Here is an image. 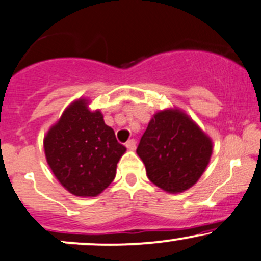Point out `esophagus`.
Segmentation results:
<instances>
[{
	"instance_id": "34e87169",
	"label": "esophagus",
	"mask_w": 261,
	"mask_h": 261,
	"mask_svg": "<svg viewBox=\"0 0 261 261\" xmlns=\"http://www.w3.org/2000/svg\"><path fill=\"white\" fill-rule=\"evenodd\" d=\"M126 147L128 148V150H134V148L136 147V141L134 139L128 140L127 142H126Z\"/></svg>"
}]
</instances>
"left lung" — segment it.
Masks as SVG:
<instances>
[{
    "instance_id": "8db88e82",
    "label": "left lung",
    "mask_w": 261,
    "mask_h": 261,
    "mask_svg": "<svg viewBox=\"0 0 261 261\" xmlns=\"http://www.w3.org/2000/svg\"><path fill=\"white\" fill-rule=\"evenodd\" d=\"M213 144L199 126L179 109L154 114L136 152L148 179L168 193L196 185L210 163Z\"/></svg>"
}]
</instances>
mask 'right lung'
Wrapping results in <instances>:
<instances>
[{
	"mask_svg": "<svg viewBox=\"0 0 261 261\" xmlns=\"http://www.w3.org/2000/svg\"><path fill=\"white\" fill-rule=\"evenodd\" d=\"M44 152L56 178L71 194L95 197L114 181L126 147L88 100H75L44 137Z\"/></svg>",
	"mask_w": 261,
	"mask_h": 261,
	"instance_id": "add662e5",
	"label": "right lung"
}]
</instances>
